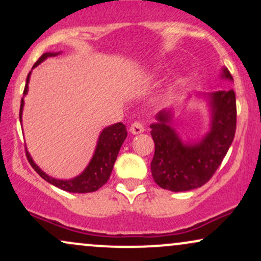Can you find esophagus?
Here are the masks:
<instances>
[{
	"label": "esophagus",
	"mask_w": 261,
	"mask_h": 261,
	"mask_svg": "<svg viewBox=\"0 0 261 261\" xmlns=\"http://www.w3.org/2000/svg\"><path fill=\"white\" fill-rule=\"evenodd\" d=\"M143 130H145V127H143V125L141 124L140 121H135L131 124L130 126V133L134 134V135H139L141 133H143Z\"/></svg>",
	"instance_id": "34e87169"
}]
</instances>
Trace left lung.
Masks as SVG:
<instances>
[{
	"mask_svg": "<svg viewBox=\"0 0 261 261\" xmlns=\"http://www.w3.org/2000/svg\"><path fill=\"white\" fill-rule=\"evenodd\" d=\"M224 79L233 81L229 71ZM212 107L211 131L195 145H184L169 126L170 114L161 112L151 125L154 155L151 172L161 188L170 191H188L206 184L222 163L237 127L236 93L226 86L210 94Z\"/></svg>",
	"mask_w": 261,
	"mask_h": 261,
	"instance_id": "obj_1",
	"label": "left lung"
}]
</instances>
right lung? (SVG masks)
I'll return each mask as SVG.
<instances>
[{
  "label": "right lung",
  "instance_id": "add662e5",
  "mask_svg": "<svg viewBox=\"0 0 261 261\" xmlns=\"http://www.w3.org/2000/svg\"><path fill=\"white\" fill-rule=\"evenodd\" d=\"M55 55H58V54H43V55L38 59V61L35 62L33 67L38 66L40 62H43L45 59L49 58V56ZM29 74L28 77H27V85L24 87V91H23V94H27V92H28ZM23 106H24V100H23L22 98L19 109V120H22ZM126 126H125L122 122H118V124H114L112 126H108L107 128H104V130L101 131L94 155H93L92 161L89 162L88 167H87L82 174H80L79 176H76V178L73 179H70V180H58V179H54L51 176L46 175L43 170L39 168L37 164L33 162L32 157L27 151L25 155L27 160H28L31 166L33 167V169H34L44 180L50 182V184L55 185V187L62 189V190L65 191H70V193H93V191H97L98 189L103 187V185L108 181V179H109L110 174H112L114 163H115L122 142L126 139Z\"/></svg>",
  "mask_w": 261,
  "mask_h": 261
}]
</instances>
